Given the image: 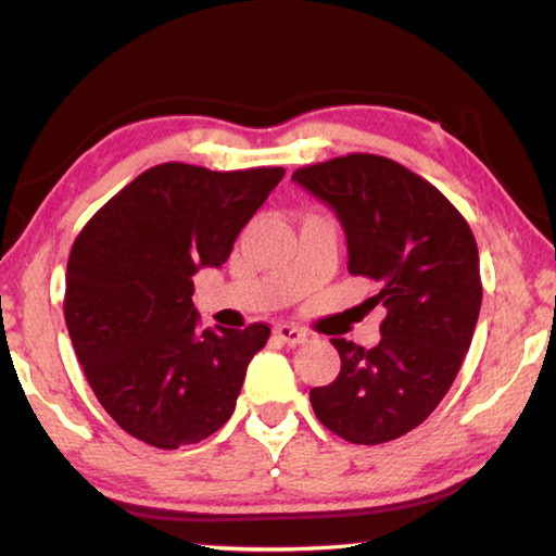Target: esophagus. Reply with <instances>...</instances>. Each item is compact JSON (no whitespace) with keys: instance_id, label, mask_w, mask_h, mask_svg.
I'll use <instances>...</instances> for the list:
<instances>
[{"instance_id":"esophagus-1","label":"esophagus","mask_w":556,"mask_h":556,"mask_svg":"<svg viewBox=\"0 0 556 556\" xmlns=\"http://www.w3.org/2000/svg\"><path fill=\"white\" fill-rule=\"evenodd\" d=\"M275 338L281 343H287V345H301V343L308 341V333L304 331V328L281 324V326L275 328Z\"/></svg>"}]
</instances>
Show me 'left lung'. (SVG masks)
<instances>
[{
	"mask_svg": "<svg viewBox=\"0 0 556 556\" xmlns=\"http://www.w3.org/2000/svg\"><path fill=\"white\" fill-rule=\"evenodd\" d=\"M291 181L343 225L348 271L378 285L380 343L333 338L341 372L308 392L318 421L351 444L419 427L454 384L481 312L478 244L439 188L392 159L348 154L296 168Z\"/></svg>",
	"mask_w": 556,
	"mask_h": 556,
	"instance_id": "left-lung-1",
	"label": "left lung"
}]
</instances>
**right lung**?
Returning a JSON list of instances; mask_svg holds the SVG:
<instances>
[{"label":"right lung","mask_w":556,"mask_h":556,"mask_svg":"<svg viewBox=\"0 0 556 556\" xmlns=\"http://www.w3.org/2000/svg\"><path fill=\"white\" fill-rule=\"evenodd\" d=\"M285 176L159 164L92 215L73 242L63 314L92 392L144 444H199L230 419L267 324L199 328L193 275L220 267Z\"/></svg>","instance_id":"1"}]
</instances>
